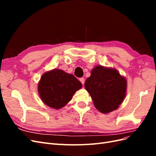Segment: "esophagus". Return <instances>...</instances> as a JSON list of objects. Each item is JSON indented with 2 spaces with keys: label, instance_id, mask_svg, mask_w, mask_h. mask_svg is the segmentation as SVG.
Listing matches in <instances>:
<instances>
[{
  "label": "esophagus",
  "instance_id": "obj_1",
  "mask_svg": "<svg viewBox=\"0 0 156 156\" xmlns=\"http://www.w3.org/2000/svg\"><path fill=\"white\" fill-rule=\"evenodd\" d=\"M79 81H81V83L83 84H84V81H84V79L83 77L80 78V79H79Z\"/></svg>",
  "mask_w": 156,
  "mask_h": 156
}]
</instances>
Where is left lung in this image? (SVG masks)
<instances>
[{
	"label": "left lung",
	"instance_id": "8db88e82",
	"mask_svg": "<svg viewBox=\"0 0 156 156\" xmlns=\"http://www.w3.org/2000/svg\"><path fill=\"white\" fill-rule=\"evenodd\" d=\"M84 87L97 109L102 113H108L119 108L124 101L127 81L116 69L98 65L92 70Z\"/></svg>",
	"mask_w": 156,
	"mask_h": 156
}]
</instances>
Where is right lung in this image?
<instances>
[{"instance_id":"right-lung-1","label":"right lung","mask_w":156,"mask_h":156,"mask_svg":"<svg viewBox=\"0 0 156 156\" xmlns=\"http://www.w3.org/2000/svg\"><path fill=\"white\" fill-rule=\"evenodd\" d=\"M39 95L45 105L59 109L72 100L82 84L72 74L54 69L42 75L38 83Z\"/></svg>"}]
</instances>
